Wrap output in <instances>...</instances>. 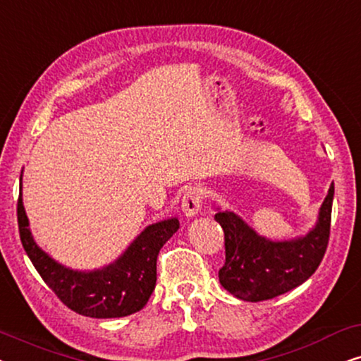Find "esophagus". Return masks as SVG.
<instances>
[{
    "instance_id": "esophagus-1",
    "label": "esophagus",
    "mask_w": 361,
    "mask_h": 361,
    "mask_svg": "<svg viewBox=\"0 0 361 361\" xmlns=\"http://www.w3.org/2000/svg\"><path fill=\"white\" fill-rule=\"evenodd\" d=\"M202 202H204V192L200 187H190L182 197V214L187 219H192L199 214L202 209Z\"/></svg>"
}]
</instances>
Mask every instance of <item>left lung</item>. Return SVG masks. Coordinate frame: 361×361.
<instances>
[{"instance_id": "1", "label": "left lung", "mask_w": 361, "mask_h": 361, "mask_svg": "<svg viewBox=\"0 0 361 361\" xmlns=\"http://www.w3.org/2000/svg\"><path fill=\"white\" fill-rule=\"evenodd\" d=\"M334 182L320 207L317 224L307 235L273 241L256 233L233 212H219L215 220L225 233V264L220 284L235 298L268 300L305 283L319 268L330 236Z\"/></svg>"}]
</instances>
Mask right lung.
<instances>
[{"label": "right lung", "mask_w": 361, "mask_h": 361, "mask_svg": "<svg viewBox=\"0 0 361 361\" xmlns=\"http://www.w3.org/2000/svg\"><path fill=\"white\" fill-rule=\"evenodd\" d=\"M19 189L18 225L24 251L44 283L68 309L85 317L115 319L145 307L156 286L157 255L179 230V220L169 219L146 226L125 253L105 268L75 271L57 263L34 241L23 205V174Z\"/></svg>", "instance_id": "1"}]
</instances>
